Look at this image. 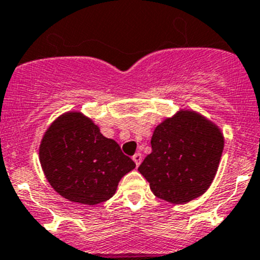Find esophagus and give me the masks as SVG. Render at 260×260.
I'll return each mask as SVG.
<instances>
[{
    "label": "esophagus",
    "instance_id": "34e87169",
    "mask_svg": "<svg viewBox=\"0 0 260 260\" xmlns=\"http://www.w3.org/2000/svg\"><path fill=\"white\" fill-rule=\"evenodd\" d=\"M133 161H135V164H136V166H140L141 165V162H142V154L141 153H136L135 156H133Z\"/></svg>",
    "mask_w": 260,
    "mask_h": 260
}]
</instances>
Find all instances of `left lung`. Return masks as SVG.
<instances>
[{"mask_svg":"<svg viewBox=\"0 0 260 260\" xmlns=\"http://www.w3.org/2000/svg\"><path fill=\"white\" fill-rule=\"evenodd\" d=\"M152 152L138 167L154 196L186 204L203 195L216 175L224 136L215 123L181 109L153 131Z\"/></svg>","mask_w":260,"mask_h":260,"instance_id":"left-lung-1","label":"left lung"}]
</instances>
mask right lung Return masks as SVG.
<instances>
[{"instance_id":"add662e5","label":"right lung","mask_w":260,"mask_h":260,"mask_svg":"<svg viewBox=\"0 0 260 260\" xmlns=\"http://www.w3.org/2000/svg\"><path fill=\"white\" fill-rule=\"evenodd\" d=\"M39 157L46 180L73 203L96 205L115 193L120 179L136 164L117 142L80 112H67L46 129Z\"/></svg>"}]
</instances>
